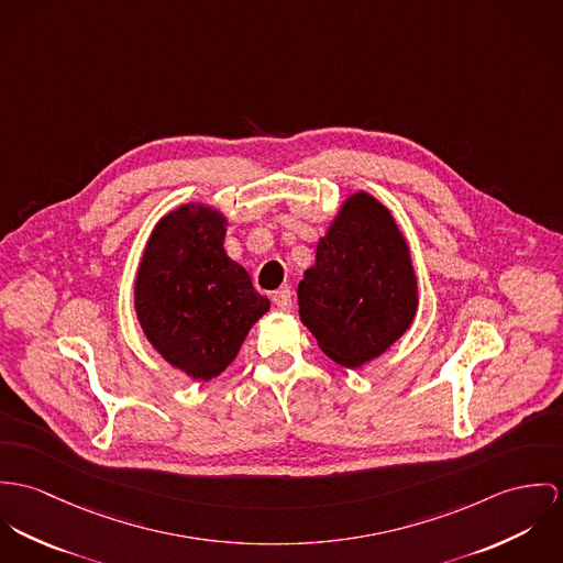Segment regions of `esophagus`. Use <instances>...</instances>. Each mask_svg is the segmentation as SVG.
Instances as JSON below:
<instances>
[{"label":"esophagus","mask_w":563,"mask_h":563,"mask_svg":"<svg viewBox=\"0 0 563 563\" xmlns=\"http://www.w3.org/2000/svg\"><path fill=\"white\" fill-rule=\"evenodd\" d=\"M291 298H294V294L289 291V289H278V291H274V296H272V302L280 309V311H289L291 309Z\"/></svg>","instance_id":"obj_1"}]
</instances>
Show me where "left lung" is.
Instances as JSON below:
<instances>
[{"label": "left lung", "instance_id": "8db88e82", "mask_svg": "<svg viewBox=\"0 0 563 563\" xmlns=\"http://www.w3.org/2000/svg\"><path fill=\"white\" fill-rule=\"evenodd\" d=\"M298 305L321 352L347 369L382 356L412 325L419 283L410 246L369 191L350 194L330 220Z\"/></svg>", "mask_w": 563, "mask_h": 563}]
</instances>
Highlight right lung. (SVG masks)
I'll list each match as a JSON object with an SVG mask.
<instances>
[{
  "instance_id": "right-lung-1",
  "label": "right lung",
  "mask_w": 563,
  "mask_h": 563,
  "mask_svg": "<svg viewBox=\"0 0 563 563\" xmlns=\"http://www.w3.org/2000/svg\"><path fill=\"white\" fill-rule=\"evenodd\" d=\"M227 227L229 218L207 202L170 209L148 235L133 285L146 341L196 382L222 374L269 311L249 272L224 251Z\"/></svg>"
}]
</instances>
